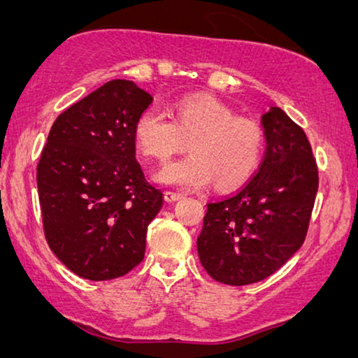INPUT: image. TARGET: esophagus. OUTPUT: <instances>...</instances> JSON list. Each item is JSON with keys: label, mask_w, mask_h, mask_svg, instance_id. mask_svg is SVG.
I'll list each match as a JSON object with an SVG mask.
<instances>
[{"label": "esophagus", "mask_w": 358, "mask_h": 358, "mask_svg": "<svg viewBox=\"0 0 358 358\" xmlns=\"http://www.w3.org/2000/svg\"><path fill=\"white\" fill-rule=\"evenodd\" d=\"M184 197V195L182 194H180V192H173V190H166V192H164V200H166V202H178V200H180V199H182Z\"/></svg>", "instance_id": "obj_1"}]
</instances>
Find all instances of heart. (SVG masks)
<instances>
[{
  "label": "heart",
  "instance_id": "1",
  "mask_svg": "<svg viewBox=\"0 0 358 358\" xmlns=\"http://www.w3.org/2000/svg\"><path fill=\"white\" fill-rule=\"evenodd\" d=\"M134 136L138 150L159 161L182 151L192 155L173 161L155 174L161 184L197 189L215 182L233 187L246 180L261 163L266 148L262 125L241 117L212 96H187L173 106V119L151 106L136 117Z\"/></svg>",
  "mask_w": 358,
  "mask_h": 358
}]
</instances>
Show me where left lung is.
I'll use <instances>...</instances> for the list:
<instances>
[{
    "label": "left lung",
    "instance_id": "8db88e82",
    "mask_svg": "<svg viewBox=\"0 0 358 358\" xmlns=\"http://www.w3.org/2000/svg\"><path fill=\"white\" fill-rule=\"evenodd\" d=\"M266 153L238 192L207 203L197 238L200 262L227 285H249L278 271L305 241L317 192L306 134L280 107L262 115Z\"/></svg>",
    "mask_w": 358,
    "mask_h": 358
}]
</instances>
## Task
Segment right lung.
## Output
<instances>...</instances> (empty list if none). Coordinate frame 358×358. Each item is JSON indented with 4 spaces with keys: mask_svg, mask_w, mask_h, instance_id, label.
I'll return each mask as SVG.
<instances>
[{
    "mask_svg": "<svg viewBox=\"0 0 358 358\" xmlns=\"http://www.w3.org/2000/svg\"><path fill=\"white\" fill-rule=\"evenodd\" d=\"M153 97L112 80L63 110L37 164L43 233L55 256L90 280H110L143 261L146 229L163 192L135 158V120Z\"/></svg>",
    "mask_w": 358,
    "mask_h": 358,
    "instance_id": "1",
    "label": "right lung"
}]
</instances>
